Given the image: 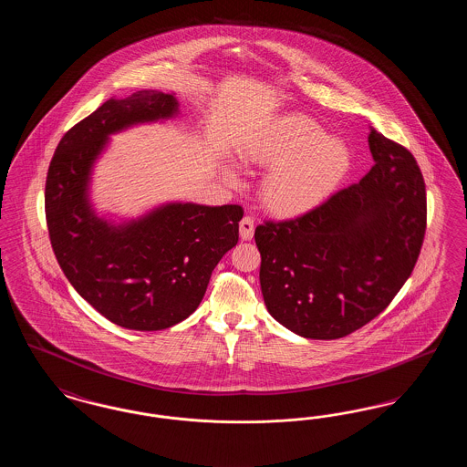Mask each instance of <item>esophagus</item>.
Instances as JSON below:
<instances>
[{"label": "esophagus", "instance_id": "obj_1", "mask_svg": "<svg viewBox=\"0 0 467 467\" xmlns=\"http://www.w3.org/2000/svg\"><path fill=\"white\" fill-rule=\"evenodd\" d=\"M240 236H242L244 242L252 240V236H254V219L252 217L246 215V217L242 219V223H240Z\"/></svg>", "mask_w": 467, "mask_h": 467}]
</instances>
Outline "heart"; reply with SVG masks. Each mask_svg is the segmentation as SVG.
Masks as SVG:
<instances>
[{"label":"heart","mask_w":467,"mask_h":467,"mask_svg":"<svg viewBox=\"0 0 467 467\" xmlns=\"http://www.w3.org/2000/svg\"><path fill=\"white\" fill-rule=\"evenodd\" d=\"M244 164L269 168L261 185L267 210L278 217H299L317 208L350 168V152L310 119L285 115L238 145ZM229 185L238 187L233 166H223Z\"/></svg>","instance_id":"1"}]
</instances>
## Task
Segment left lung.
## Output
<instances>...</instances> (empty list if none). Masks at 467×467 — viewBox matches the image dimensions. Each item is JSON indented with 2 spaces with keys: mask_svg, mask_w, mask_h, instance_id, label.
Instances as JSON below:
<instances>
[{
  "mask_svg": "<svg viewBox=\"0 0 467 467\" xmlns=\"http://www.w3.org/2000/svg\"><path fill=\"white\" fill-rule=\"evenodd\" d=\"M375 166L306 215L257 225L271 317L310 339L354 333L389 306L419 259L427 202L420 168L375 128Z\"/></svg>",
  "mask_w": 467,
  "mask_h": 467,
  "instance_id": "1",
  "label": "left lung"
}]
</instances>
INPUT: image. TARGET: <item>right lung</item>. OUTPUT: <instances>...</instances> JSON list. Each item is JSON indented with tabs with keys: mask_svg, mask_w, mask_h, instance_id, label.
<instances>
[{
	"mask_svg": "<svg viewBox=\"0 0 467 467\" xmlns=\"http://www.w3.org/2000/svg\"><path fill=\"white\" fill-rule=\"evenodd\" d=\"M178 113L175 94L161 90L110 98L63 136L48 166L45 215L59 266L94 310L133 331L168 329L196 311L244 217L238 204L182 201L133 219L96 212L92 173L111 134Z\"/></svg>",
	"mask_w": 467,
	"mask_h": 467,
	"instance_id": "obj_1",
	"label": "right lung"
}]
</instances>
